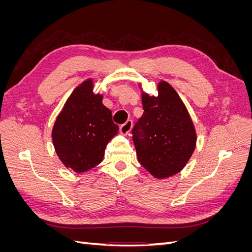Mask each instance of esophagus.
Returning a JSON list of instances; mask_svg holds the SVG:
<instances>
[{"label": "esophagus", "instance_id": "obj_1", "mask_svg": "<svg viewBox=\"0 0 252 252\" xmlns=\"http://www.w3.org/2000/svg\"><path fill=\"white\" fill-rule=\"evenodd\" d=\"M131 128H132V121L131 120H128L126 123H124L123 125H121L120 132L122 134H127V133L130 132Z\"/></svg>", "mask_w": 252, "mask_h": 252}]
</instances>
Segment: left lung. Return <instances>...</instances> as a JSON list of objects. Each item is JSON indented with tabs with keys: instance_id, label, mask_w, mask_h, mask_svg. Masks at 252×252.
I'll return each instance as SVG.
<instances>
[{
	"instance_id": "left-lung-1",
	"label": "left lung",
	"mask_w": 252,
	"mask_h": 252,
	"mask_svg": "<svg viewBox=\"0 0 252 252\" xmlns=\"http://www.w3.org/2000/svg\"><path fill=\"white\" fill-rule=\"evenodd\" d=\"M158 93L142 94L144 113L131 132L140 164L155 178L164 179L184 168L194 151L196 133L172 86L159 82Z\"/></svg>"
}]
</instances>
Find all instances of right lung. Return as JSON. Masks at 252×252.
Returning a JSON list of instances; mask_svg holds the SVG:
<instances>
[{
    "instance_id": "right-lung-1",
    "label": "right lung",
    "mask_w": 252,
    "mask_h": 252,
    "mask_svg": "<svg viewBox=\"0 0 252 252\" xmlns=\"http://www.w3.org/2000/svg\"><path fill=\"white\" fill-rule=\"evenodd\" d=\"M94 82L84 81L66 101L52 128V142L62 163L85 172L103 161L105 148L119 131L103 95L93 93Z\"/></svg>"
}]
</instances>
